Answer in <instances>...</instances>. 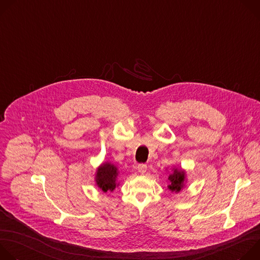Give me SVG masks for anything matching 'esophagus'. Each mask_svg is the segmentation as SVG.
Listing matches in <instances>:
<instances>
[{
	"label": "esophagus",
	"mask_w": 260,
	"mask_h": 260,
	"mask_svg": "<svg viewBox=\"0 0 260 260\" xmlns=\"http://www.w3.org/2000/svg\"><path fill=\"white\" fill-rule=\"evenodd\" d=\"M146 171H147V166H146V165L141 164V165L138 166V172H139L140 174H145Z\"/></svg>",
	"instance_id": "obj_1"
}]
</instances>
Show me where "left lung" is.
<instances>
[{
    "instance_id": "1",
    "label": "left lung",
    "mask_w": 260,
    "mask_h": 260,
    "mask_svg": "<svg viewBox=\"0 0 260 260\" xmlns=\"http://www.w3.org/2000/svg\"><path fill=\"white\" fill-rule=\"evenodd\" d=\"M168 182H169L168 189H170V191H172L173 193H179L180 191L183 190L185 185L187 183L186 171L183 170L182 168L179 169L174 167L172 169V172L169 174Z\"/></svg>"
}]
</instances>
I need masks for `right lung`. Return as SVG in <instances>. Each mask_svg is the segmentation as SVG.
I'll return each mask as SVG.
<instances>
[{
	"label": "right lung",
	"mask_w": 260,
	"mask_h": 260,
	"mask_svg": "<svg viewBox=\"0 0 260 260\" xmlns=\"http://www.w3.org/2000/svg\"><path fill=\"white\" fill-rule=\"evenodd\" d=\"M118 176L119 171L114 164L111 161H104L95 170V185L105 193L113 192V190L119 185L117 182Z\"/></svg>",
	"instance_id": "add662e5"
}]
</instances>
